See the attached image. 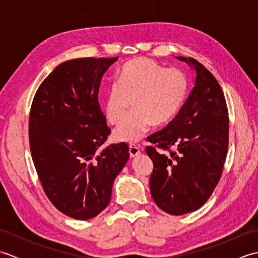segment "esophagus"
I'll return each mask as SVG.
<instances>
[{
  "label": "esophagus",
  "mask_w": 258,
  "mask_h": 258,
  "mask_svg": "<svg viewBox=\"0 0 258 258\" xmlns=\"http://www.w3.org/2000/svg\"><path fill=\"white\" fill-rule=\"evenodd\" d=\"M128 153H130L131 157H138L141 154V150H140L139 146L132 144V145H130Z\"/></svg>",
  "instance_id": "esophagus-1"
}]
</instances>
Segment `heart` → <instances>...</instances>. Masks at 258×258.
Segmentation results:
<instances>
[{
  "instance_id": "b5f03b06",
  "label": "heart",
  "mask_w": 258,
  "mask_h": 258,
  "mask_svg": "<svg viewBox=\"0 0 258 258\" xmlns=\"http://www.w3.org/2000/svg\"><path fill=\"white\" fill-rule=\"evenodd\" d=\"M186 87L185 75L177 69H164L150 58L126 63L106 93L104 113L109 123L118 125L127 115L131 102L135 111L115 130L114 139L138 143L152 124L168 123L182 105Z\"/></svg>"
}]
</instances>
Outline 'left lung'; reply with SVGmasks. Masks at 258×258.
Listing matches in <instances>:
<instances>
[{"label": "left lung", "mask_w": 258, "mask_h": 258, "mask_svg": "<svg viewBox=\"0 0 258 258\" xmlns=\"http://www.w3.org/2000/svg\"><path fill=\"white\" fill-rule=\"evenodd\" d=\"M176 58L195 71L194 87L174 119L147 139L169 154L153 146L146 153L154 164L150 188L155 204L171 215H183L204 205L221 178L229 122L225 97L213 74L195 58Z\"/></svg>", "instance_id": "obj_1"}]
</instances>
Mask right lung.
<instances>
[{"mask_svg": "<svg viewBox=\"0 0 258 258\" xmlns=\"http://www.w3.org/2000/svg\"><path fill=\"white\" fill-rule=\"evenodd\" d=\"M117 57L63 62L42 82L30 112L29 139L46 196L75 220L98 215L127 162L126 143L101 150L111 130L98 104L101 80Z\"/></svg>", "mask_w": 258, "mask_h": 258, "instance_id": "right-lung-1", "label": "right lung"}]
</instances>
